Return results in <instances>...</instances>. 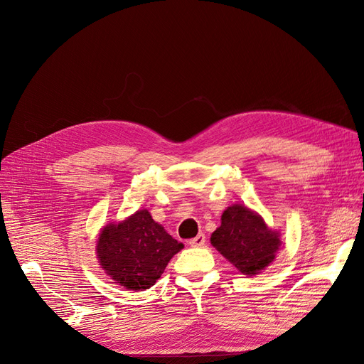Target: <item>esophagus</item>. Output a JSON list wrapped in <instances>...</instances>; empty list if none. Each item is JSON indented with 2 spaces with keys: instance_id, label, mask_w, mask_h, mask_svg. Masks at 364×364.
Segmentation results:
<instances>
[{
  "instance_id": "esophagus-1",
  "label": "esophagus",
  "mask_w": 364,
  "mask_h": 364,
  "mask_svg": "<svg viewBox=\"0 0 364 364\" xmlns=\"http://www.w3.org/2000/svg\"><path fill=\"white\" fill-rule=\"evenodd\" d=\"M188 245L192 246V247H200V246H205V245H206V237H205V235H203V233H200V235H198L196 237L190 239V240H188Z\"/></svg>"
}]
</instances>
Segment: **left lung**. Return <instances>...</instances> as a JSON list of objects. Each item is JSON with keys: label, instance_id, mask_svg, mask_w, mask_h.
I'll use <instances>...</instances> for the list:
<instances>
[{"label": "left lung", "instance_id": "1", "mask_svg": "<svg viewBox=\"0 0 364 364\" xmlns=\"http://www.w3.org/2000/svg\"><path fill=\"white\" fill-rule=\"evenodd\" d=\"M215 250L246 276H255L269 267L280 247L279 233L245 205L228 206L221 225L211 236Z\"/></svg>", "mask_w": 364, "mask_h": 364}]
</instances>
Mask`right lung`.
Segmentation results:
<instances>
[{"mask_svg":"<svg viewBox=\"0 0 364 364\" xmlns=\"http://www.w3.org/2000/svg\"><path fill=\"white\" fill-rule=\"evenodd\" d=\"M183 247L147 209H140L118 224L103 227L95 252L114 283L128 291H144L156 283L169 259Z\"/></svg>","mask_w":364,"mask_h":364,"instance_id":"obj_1","label":"right lung"}]
</instances>
